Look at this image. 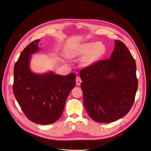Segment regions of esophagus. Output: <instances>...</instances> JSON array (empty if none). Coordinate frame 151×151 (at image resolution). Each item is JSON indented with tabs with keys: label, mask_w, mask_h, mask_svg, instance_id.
Listing matches in <instances>:
<instances>
[{
	"label": "esophagus",
	"mask_w": 151,
	"mask_h": 151,
	"mask_svg": "<svg viewBox=\"0 0 151 151\" xmlns=\"http://www.w3.org/2000/svg\"><path fill=\"white\" fill-rule=\"evenodd\" d=\"M81 82H82V81H81V79L79 77V76H77L76 78V85L77 86H80V84H81Z\"/></svg>",
	"instance_id": "obj_1"
}]
</instances>
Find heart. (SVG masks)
Here are the masks:
<instances>
[{
    "mask_svg": "<svg viewBox=\"0 0 151 151\" xmlns=\"http://www.w3.org/2000/svg\"><path fill=\"white\" fill-rule=\"evenodd\" d=\"M104 51V46L99 43H86L72 46L67 52L71 58L79 57L85 54L82 58L84 65H89L96 60Z\"/></svg>",
    "mask_w": 151,
    "mask_h": 151,
    "instance_id": "heart-1",
    "label": "heart"
}]
</instances>
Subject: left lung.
Returning a JSON list of instances; mask_svg holds the SVG:
<instances>
[{"instance_id":"left-lung-1","label":"left lung","mask_w":151,"mask_h":151,"mask_svg":"<svg viewBox=\"0 0 151 151\" xmlns=\"http://www.w3.org/2000/svg\"><path fill=\"white\" fill-rule=\"evenodd\" d=\"M79 75L84 106L93 120L109 123L128 114L138 81L135 61L123 42L116 40L110 58L84 68Z\"/></svg>"}]
</instances>
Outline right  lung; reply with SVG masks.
Instances as JSON below:
<instances>
[{"mask_svg": "<svg viewBox=\"0 0 151 151\" xmlns=\"http://www.w3.org/2000/svg\"><path fill=\"white\" fill-rule=\"evenodd\" d=\"M36 40L21 53L14 68L13 92L22 111L40 125L55 122L61 116L66 99L76 85L74 73L63 76L49 72L37 74L29 67L32 55L39 51Z\"/></svg>", "mask_w": 151, "mask_h": 151, "instance_id": "1", "label": "right lung"}]
</instances>
